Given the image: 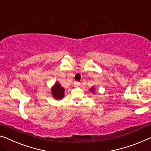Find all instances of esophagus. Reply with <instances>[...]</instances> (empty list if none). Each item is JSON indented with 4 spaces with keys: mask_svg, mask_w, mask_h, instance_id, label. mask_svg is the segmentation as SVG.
Masks as SVG:
<instances>
[{
    "mask_svg": "<svg viewBox=\"0 0 151 151\" xmlns=\"http://www.w3.org/2000/svg\"><path fill=\"white\" fill-rule=\"evenodd\" d=\"M74 85H75V87H77V86H78V85H80V83L78 82V81H75V83H74Z\"/></svg>",
    "mask_w": 151,
    "mask_h": 151,
    "instance_id": "1",
    "label": "esophagus"
}]
</instances>
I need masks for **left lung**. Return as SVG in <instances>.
<instances>
[{"label":"left lung","instance_id":"8db88e82","mask_svg":"<svg viewBox=\"0 0 151 151\" xmlns=\"http://www.w3.org/2000/svg\"><path fill=\"white\" fill-rule=\"evenodd\" d=\"M90 91H94V88H93V87H91V88L90 89Z\"/></svg>","mask_w":151,"mask_h":151}]
</instances>
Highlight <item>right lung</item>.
I'll list each match as a JSON object with an SVG mask.
<instances>
[{"label": "right lung", "instance_id": "obj_1", "mask_svg": "<svg viewBox=\"0 0 151 151\" xmlns=\"http://www.w3.org/2000/svg\"><path fill=\"white\" fill-rule=\"evenodd\" d=\"M53 96L57 100H60L64 96V89L61 86L59 83H56L55 85L51 89Z\"/></svg>", "mask_w": 151, "mask_h": 151}]
</instances>
